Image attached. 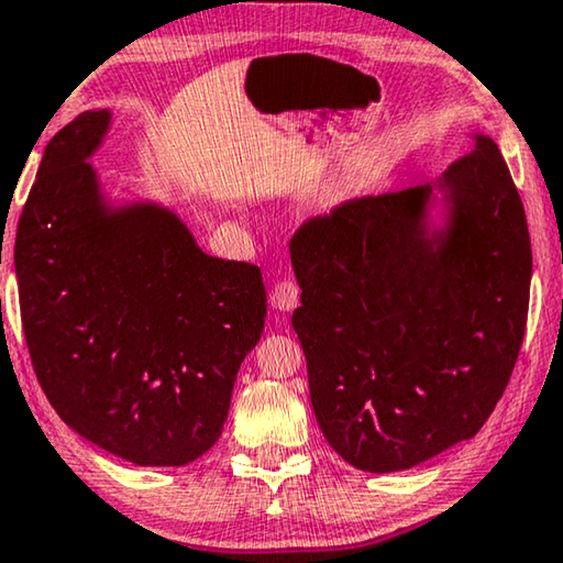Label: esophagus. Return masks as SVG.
Returning a JSON list of instances; mask_svg holds the SVG:
<instances>
[{
	"label": "esophagus",
	"instance_id": "1",
	"mask_svg": "<svg viewBox=\"0 0 563 563\" xmlns=\"http://www.w3.org/2000/svg\"><path fill=\"white\" fill-rule=\"evenodd\" d=\"M298 300H300V288L292 280H280L273 288V306L283 310V313H290V310H296Z\"/></svg>",
	"mask_w": 563,
	"mask_h": 563
}]
</instances>
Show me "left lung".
I'll use <instances>...</instances> for the list:
<instances>
[{"instance_id": "1", "label": "left lung", "mask_w": 563, "mask_h": 563, "mask_svg": "<svg viewBox=\"0 0 563 563\" xmlns=\"http://www.w3.org/2000/svg\"><path fill=\"white\" fill-rule=\"evenodd\" d=\"M290 261L310 404L338 456L390 474L474 439L519 358L531 288L523 202L494 140L435 183L308 220Z\"/></svg>"}]
</instances>
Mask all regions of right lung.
<instances>
[{
    "instance_id": "right-lung-1",
    "label": "right lung",
    "mask_w": 563,
    "mask_h": 563,
    "mask_svg": "<svg viewBox=\"0 0 563 563\" xmlns=\"http://www.w3.org/2000/svg\"><path fill=\"white\" fill-rule=\"evenodd\" d=\"M112 112L44 147L14 271L34 373L62 421L135 466H185L220 439L240 363L261 341L257 265L202 253L165 205H114L89 165Z\"/></svg>"
}]
</instances>
